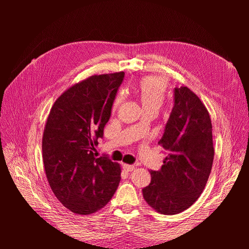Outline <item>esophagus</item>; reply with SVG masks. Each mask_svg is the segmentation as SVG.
I'll use <instances>...</instances> for the list:
<instances>
[{
  "label": "esophagus",
  "mask_w": 249,
  "mask_h": 249,
  "mask_svg": "<svg viewBox=\"0 0 249 249\" xmlns=\"http://www.w3.org/2000/svg\"><path fill=\"white\" fill-rule=\"evenodd\" d=\"M123 168L125 171H133L135 169L134 165H129V164H123Z\"/></svg>",
  "instance_id": "esophagus-1"
}]
</instances>
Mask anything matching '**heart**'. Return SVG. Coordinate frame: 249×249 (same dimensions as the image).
I'll list each match as a JSON object with an SVG mask.
<instances>
[{
  "label": "heart",
  "mask_w": 249,
  "mask_h": 249,
  "mask_svg": "<svg viewBox=\"0 0 249 249\" xmlns=\"http://www.w3.org/2000/svg\"><path fill=\"white\" fill-rule=\"evenodd\" d=\"M138 91L143 107L161 108L167 96V85L160 77L147 76L138 84ZM125 90L120 89L113 101V109H117L125 99Z\"/></svg>",
  "instance_id": "heart-1"
}]
</instances>
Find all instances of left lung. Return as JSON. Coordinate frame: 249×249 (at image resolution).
<instances>
[{
	"instance_id": "8db88e82",
	"label": "left lung",
	"mask_w": 249,
	"mask_h": 249,
	"mask_svg": "<svg viewBox=\"0 0 249 249\" xmlns=\"http://www.w3.org/2000/svg\"><path fill=\"white\" fill-rule=\"evenodd\" d=\"M167 152L162 167L150 171L143 198L158 213L175 215L197 200L214 160L212 123L199 97L188 87L175 89V107L158 142Z\"/></svg>"
}]
</instances>
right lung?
I'll return each instance as SVG.
<instances>
[{
    "instance_id": "add662e5",
    "label": "right lung",
    "mask_w": 249,
    "mask_h": 249,
    "mask_svg": "<svg viewBox=\"0 0 249 249\" xmlns=\"http://www.w3.org/2000/svg\"><path fill=\"white\" fill-rule=\"evenodd\" d=\"M124 72L93 74L71 86L53 105L42 135V160L52 191L78 215L104 208L120 182L122 167L93 150L111 115Z\"/></svg>"
}]
</instances>
